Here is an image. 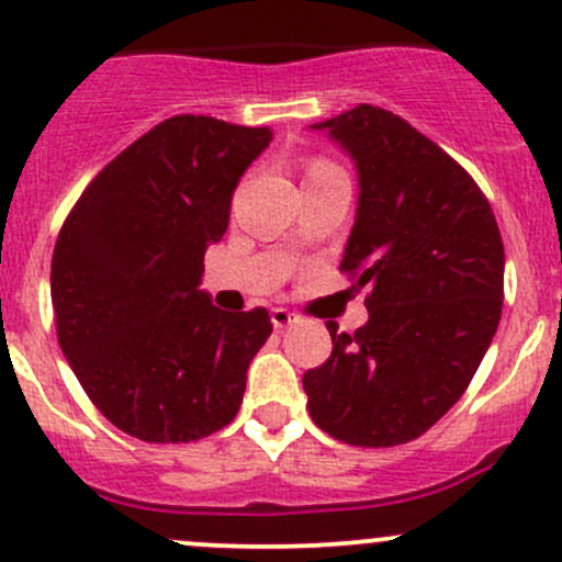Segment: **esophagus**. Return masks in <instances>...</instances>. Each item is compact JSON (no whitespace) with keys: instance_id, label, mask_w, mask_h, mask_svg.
Returning <instances> with one entry per match:
<instances>
[{"instance_id":"esophagus-1","label":"esophagus","mask_w":562,"mask_h":562,"mask_svg":"<svg viewBox=\"0 0 562 562\" xmlns=\"http://www.w3.org/2000/svg\"><path fill=\"white\" fill-rule=\"evenodd\" d=\"M271 323H274L277 331H282V328H288V326H293V323H296V315H293L291 310H285V307H277V310H271Z\"/></svg>"}]
</instances>
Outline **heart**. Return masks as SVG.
<instances>
[{
  "label": "heart",
  "instance_id": "obj_1",
  "mask_svg": "<svg viewBox=\"0 0 562 562\" xmlns=\"http://www.w3.org/2000/svg\"><path fill=\"white\" fill-rule=\"evenodd\" d=\"M313 168H328V162H321V160H317V162H313V166H310V171H313Z\"/></svg>",
  "mask_w": 562,
  "mask_h": 562
}]
</instances>
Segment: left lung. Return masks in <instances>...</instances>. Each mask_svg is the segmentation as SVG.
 <instances>
[{
	"mask_svg": "<svg viewBox=\"0 0 562 562\" xmlns=\"http://www.w3.org/2000/svg\"><path fill=\"white\" fill-rule=\"evenodd\" d=\"M359 173L339 269L370 285V321L337 334L304 372L310 416L350 446L386 449L427 432L473 381L503 310L501 231L470 173L396 113L356 105L313 124Z\"/></svg>",
	"mask_w": 562,
	"mask_h": 562,
	"instance_id": "8db88e82",
	"label": "left lung"
}]
</instances>
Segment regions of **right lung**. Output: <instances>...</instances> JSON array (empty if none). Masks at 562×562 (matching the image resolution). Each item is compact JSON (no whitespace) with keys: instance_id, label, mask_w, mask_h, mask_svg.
Listing matches in <instances>:
<instances>
[{"instance_id":"obj_1","label":"right lung","mask_w":562,"mask_h":562,"mask_svg":"<svg viewBox=\"0 0 562 562\" xmlns=\"http://www.w3.org/2000/svg\"><path fill=\"white\" fill-rule=\"evenodd\" d=\"M269 144V127L166 119L94 176L61 225L50 260L59 348L98 411L133 438L190 443L239 413L271 317L214 307L203 255Z\"/></svg>"}]
</instances>
